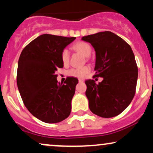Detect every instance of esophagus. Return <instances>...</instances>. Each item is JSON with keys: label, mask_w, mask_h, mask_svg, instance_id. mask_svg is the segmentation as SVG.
Listing matches in <instances>:
<instances>
[{"label": "esophagus", "mask_w": 153, "mask_h": 153, "mask_svg": "<svg viewBox=\"0 0 153 153\" xmlns=\"http://www.w3.org/2000/svg\"><path fill=\"white\" fill-rule=\"evenodd\" d=\"M78 81H79V82H83L84 81V80L83 79H78Z\"/></svg>", "instance_id": "obj_1"}]
</instances>
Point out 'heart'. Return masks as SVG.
I'll use <instances>...</instances> for the list:
<instances>
[{"label": "heart", "instance_id": "b5f03b06", "mask_svg": "<svg viewBox=\"0 0 153 153\" xmlns=\"http://www.w3.org/2000/svg\"><path fill=\"white\" fill-rule=\"evenodd\" d=\"M73 50L80 52L85 57H89L91 55V52H92V48L88 43L85 42H78L73 46ZM61 59L64 65L68 64L70 59V52L68 50L64 49L61 53ZM90 67L85 65L82 67V68H73L70 69L67 72V74L69 76L75 77V78H84L86 74L90 71Z\"/></svg>", "mask_w": 153, "mask_h": 153}]
</instances>
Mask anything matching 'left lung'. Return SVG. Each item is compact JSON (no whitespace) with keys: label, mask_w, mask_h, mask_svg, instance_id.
Segmentation results:
<instances>
[{"label":"left lung","mask_w":153,"mask_h":153,"mask_svg":"<svg viewBox=\"0 0 153 153\" xmlns=\"http://www.w3.org/2000/svg\"><path fill=\"white\" fill-rule=\"evenodd\" d=\"M82 39L95 49V76L103 78L99 84L94 80H85L89 108L103 118L120 114L136 92L138 69L131 47L111 31L88 35Z\"/></svg>","instance_id":"1"}]
</instances>
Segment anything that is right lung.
Masks as SVG:
<instances>
[{
	"label": "right lung",
	"instance_id": "add662e5",
	"mask_svg": "<svg viewBox=\"0 0 153 153\" xmlns=\"http://www.w3.org/2000/svg\"><path fill=\"white\" fill-rule=\"evenodd\" d=\"M75 37L42 34L24 47L19 59L17 85L29 111L45 123H57L68 118L71 101L78 82L67 78L57 80L55 72L63 68L61 53Z\"/></svg>",
	"mask_w": 153,
	"mask_h": 153
}]
</instances>
